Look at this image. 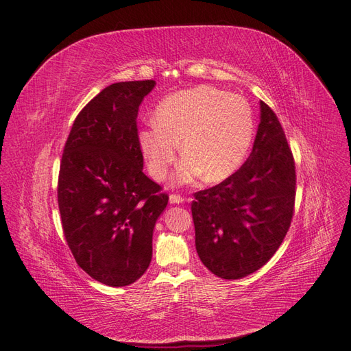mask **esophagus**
Returning <instances> with one entry per match:
<instances>
[{
    "instance_id": "1",
    "label": "esophagus",
    "mask_w": 351,
    "mask_h": 351,
    "mask_svg": "<svg viewBox=\"0 0 351 351\" xmlns=\"http://www.w3.org/2000/svg\"><path fill=\"white\" fill-rule=\"evenodd\" d=\"M183 201H184V198H183V196H180V195H177V193L169 195V202L171 204H182Z\"/></svg>"
}]
</instances>
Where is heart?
Instances as JSON below:
<instances>
[{"label": "heart", "instance_id": "obj_1", "mask_svg": "<svg viewBox=\"0 0 351 351\" xmlns=\"http://www.w3.org/2000/svg\"><path fill=\"white\" fill-rule=\"evenodd\" d=\"M254 121L250 106L235 93L213 86L171 93L138 134L140 147L153 177L162 180L173 165L182 141L184 158L173 184L220 182L241 167L250 150Z\"/></svg>", "mask_w": 351, "mask_h": 351}]
</instances>
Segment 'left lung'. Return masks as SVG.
Returning a JSON list of instances; mask_svg holds the SVG:
<instances>
[{"instance_id":"8db88e82","label":"left lung","mask_w":351,"mask_h":351,"mask_svg":"<svg viewBox=\"0 0 351 351\" xmlns=\"http://www.w3.org/2000/svg\"><path fill=\"white\" fill-rule=\"evenodd\" d=\"M296 173L278 117L261 101L253 150L241 168L192 202L195 245L213 274L238 280L258 271L283 243L295 210Z\"/></svg>"}]
</instances>
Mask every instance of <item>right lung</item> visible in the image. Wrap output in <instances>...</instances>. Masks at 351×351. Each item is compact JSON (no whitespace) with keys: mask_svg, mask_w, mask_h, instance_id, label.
Here are the masks:
<instances>
[{"mask_svg":"<svg viewBox=\"0 0 351 351\" xmlns=\"http://www.w3.org/2000/svg\"><path fill=\"white\" fill-rule=\"evenodd\" d=\"M155 80L102 89L77 114L58 178V204L77 265L102 285L138 280L152 261L153 228L168 204L143 173L136 116Z\"/></svg>","mask_w":351,"mask_h":351,"instance_id":"right-lung-1","label":"right lung"}]
</instances>
